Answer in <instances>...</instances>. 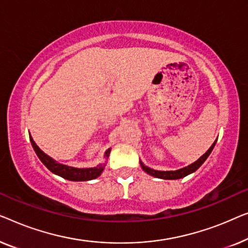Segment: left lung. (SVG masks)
<instances>
[{
  "label": "left lung",
  "instance_id": "1",
  "mask_svg": "<svg viewBox=\"0 0 248 248\" xmlns=\"http://www.w3.org/2000/svg\"><path fill=\"white\" fill-rule=\"evenodd\" d=\"M216 142H217V139H216L214 144L211 145V147L209 148L208 151L205 152L200 158H199L198 160H195L194 163L190 164V165L183 167V169H180V170H153V169H151V167L146 166L145 164L141 162V160H140V166H141L142 170H145V172L149 174V175L157 177V179H163V180H179V179H182V177L195 172V170H197L199 167H200L202 164L205 162V159H207L209 157V155L211 154V152L215 147Z\"/></svg>",
  "mask_w": 248,
  "mask_h": 248
}]
</instances>
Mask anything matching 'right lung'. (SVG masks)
Returning <instances> with one entry per match:
<instances>
[{
  "mask_svg": "<svg viewBox=\"0 0 248 248\" xmlns=\"http://www.w3.org/2000/svg\"><path fill=\"white\" fill-rule=\"evenodd\" d=\"M30 136V141L31 145L36 152V154L39 159L43 162L45 166L47 167L50 172H53L54 174L58 176H62V179L68 180V181H75V182H81V181H90V180H94L96 177H99L102 172L104 170V167H106V163L100 164L95 167H85V169H78V167H72L68 165H65V164L58 163L57 160H55L54 158H51L49 155H47L46 153H44L41 149L38 147L36 142ZM111 148L107 149V152L104 153V157L108 159L110 155Z\"/></svg>",
  "mask_w": 248,
  "mask_h": 248,
  "instance_id": "add662e5",
  "label": "right lung"
}]
</instances>
